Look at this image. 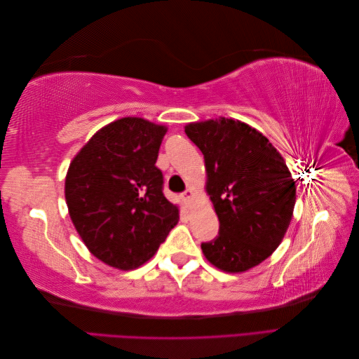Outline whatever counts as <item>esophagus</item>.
<instances>
[{
    "instance_id": "34e87169",
    "label": "esophagus",
    "mask_w": 359,
    "mask_h": 359,
    "mask_svg": "<svg viewBox=\"0 0 359 359\" xmlns=\"http://www.w3.org/2000/svg\"><path fill=\"white\" fill-rule=\"evenodd\" d=\"M182 198L186 199V201H193V198H194V191H193L191 189H187L186 191L182 193Z\"/></svg>"
}]
</instances>
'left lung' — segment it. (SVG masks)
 I'll list each match as a JSON object with an SVG mask.
<instances>
[{"label": "left lung", "instance_id": "1", "mask_svg": "<svg viewBox=\"0 0 359 359\" xmlns=\"http://www.w3.org/2000/svg\"><path fill=\"white\" fill-rule=\"evenodd\" d=\"M186 135L203 154L219 235L202 243L205 257L226 273L264 262L283 240L295 206V181L269 140L245 123H191Z\"/></svg>", "mask_w": 359, "mask_h": 359}]
</instances>
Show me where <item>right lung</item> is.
Listing matches in <instances>:
<instances>
[{
    "label": "right lung",
    "mask_w": 359,
    "mask_h": 359,
    "mask_svg": "<svg viewBox=\"0 0 359 359\" xmlns=\"http://www.w3.org/2000/svg\"><path fill=\"white\" fill-rule=\"evenodd\" d=\"M168 128L127 116L99 130L70 163L66 202L90 252L118 269L153 257L178 223L156 166Z\"/></svg>",
    "instance_id": "right-lung-1"
}]
</instances>
